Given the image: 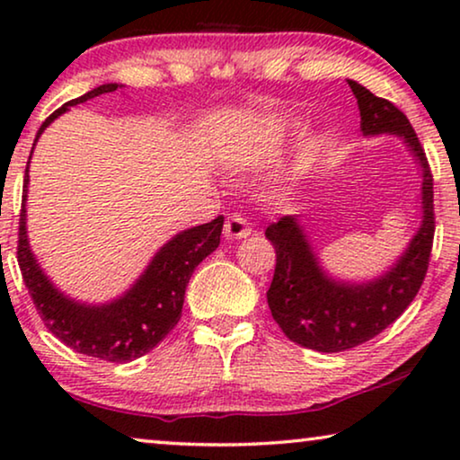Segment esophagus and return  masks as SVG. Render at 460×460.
Instances as JSON below:
<instances>
[{
  "label": "esophagus",
  "instance_id": "34e87169",
  "mask_svg": "<svg viewBox=\"0 0 460 460\" xmlns=\"http://www.w3.org/2000/svg\"><path fill=\"white\" fill-rule=\"evenodd\" d=\"M224 234L230 241H238V238H247L251 234V226L241 216H230L224 224Z\"/></svg>",
  "mask_w": 460,
  "mask_h": 460
}]
</instances>
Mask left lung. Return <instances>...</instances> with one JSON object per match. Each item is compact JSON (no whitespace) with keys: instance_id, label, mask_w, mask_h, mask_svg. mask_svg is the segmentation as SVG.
I'll return each mask as SVG.
<instances>
[{"instance_id":"left-lung-1","label":"left lung","mask_w":460,"mask_h":460,"mask_svg":"<svg viewBox=\"0 0 460 460\" xmlns=\"http://www.w3.org/2000/svg\"><path fill=\"white\" fill-rule=\"evenodd\" d=\"M360 109L364 136L392 134L404 140L420 165L423 222L398 261L379 279L349 285L320 268L310 241L295 216L270 224L266 238L276 249V270L268 288V305L282 332L301 348L345 351L385 331L417 297L429 266L436 213L433 175L411 121L389 100L348 79Z\"/></svg>"}]
</instances>
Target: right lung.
I'll list each match as a JSON object with an SVG mask.
<instances>
[{"mask_svg":"<svg viewBox=\"0 0 460 460\" xmlns=\"http://www.w3.org/2000/svg\"><path fill=\"white\" fill-rule=\"evenodd\" d=\"M119 87H121L119 84H104L93 87L84 96L68 100L65 106L54 111L41 123L35 142L40 140L43 129L56 117L68 111V106H77L85 100L100 96V93L115 92ZM31 155H33V150H31ZM27 184L29 163L22 186L16 257L22 280L29 288V295L33 299L37 312H40L43 324L48 326V331L56 339H60L71 349L106 362H129L148 354L178 324L188 280H190L194 268L217 249L224 217L217 216L209 224L194 226V228L175 234L172 241L163 244L159 253L153 257V261L148 263V268L144 270V274L128 293H123L121 297L111 301V304L87 305L62 295L43 274L33 251L29 247L27 209H24Z\"/></svg>","mask_w":460,"mask_h":460,"instance_id":"right-lung-1","label":"right lung"}]
</instances>
